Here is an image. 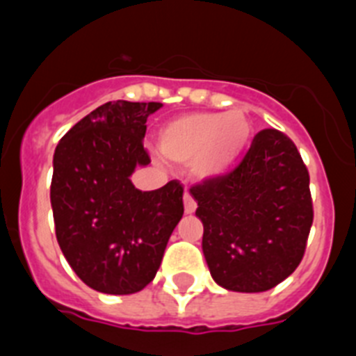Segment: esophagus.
<instances>
[{
	"instance_id": "1",
	"label": "esophagus",
	"mask_w": 356,
	"mask_h": 356,
	"mask_svg": "<svg viewBox=\"0 0 356 356\" xmlns=\"http://www.w3.org/2000/svg\"><path fill=\"white\" fill-rule=\"evenodd\" d=\"M184 211L186 214H193L197 211V200L189 193H184Z\"/></svg>"
}]
</instances>
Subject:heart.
Here are the masks:
<instances>
[{
  "label": "heart",
  "instance_id": "b5f03b06",
  "mask_svg": "<svg viewBox=\"0 0 356 356\" xmlns=\"http://www.w3.org/2000/svg\"><path fill=\"white\" fill-rule=\"evenodd\" d=\"M253 135L245 112H191L179 115L159 131V147L168 159L193 161L198 177L221 175L241 156Z\"/></svg>",
  "mask_w": 356,
  "mask_h": 356
}]
</instances>
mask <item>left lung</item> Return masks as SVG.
<instances>
[{"label":"left lung","instance_id":"left-lung-1","mask_svg":"<svg viewBox=\"0 0 356 356\" xmlns=\"http://www.w3.org/2000/svg\"><path fill=\"white\" fill-rule=\"evenodd\" d=\"M191 195L219 286L258 293L293 274L313 225V200L307 167L284 133L261 129L230 174L205 179Z\"/></svg>","mask_w":356,"mask_h":356}]
</instances>
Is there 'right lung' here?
<instances>
[{
  "label": "right lung",
  "instance_id": "1",
  "mask_svg": "<svg viewBox=\"0 0 356 356\" xmlns=\"http://www.w3.org/2000/svg\"><path fill=\"white\" fill-rule=\"evenodd\" d=\"M158 102H108L73 126L54 152L51 204L70 267L108 295L144 290L184 214L182 184L140 191L129 181L151 163L145 121Z\"/></svg>",
  "mask_w": 356,
  "mask_h": 356
}]
</instances>
